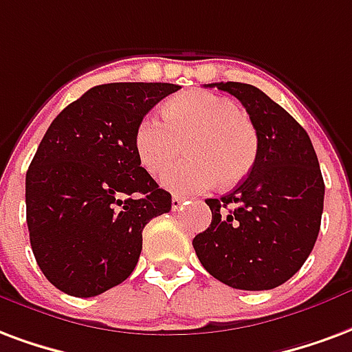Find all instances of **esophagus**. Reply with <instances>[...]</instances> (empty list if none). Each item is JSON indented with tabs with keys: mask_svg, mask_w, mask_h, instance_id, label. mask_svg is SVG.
Listing matches in <instances>:
<instances>
[{
	"mask_svg": "<svg viewBox=\"0 0 352 352\" xmlns=\"http://www.w3.org/2000/svg\"><path fill=\"white\" fill-rule=\"evenodd\" d=\"M183 201H184V197L173 196V197H171V209H173V210L181 209V205H183Z\"/></svg>",
	"mask_w": 352,
	"mask_h": 352,
	"instance_id": "obj_1",
	"label": "esophagus"
}]
</instances>
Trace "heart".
Returning a JSON list of instances; mask_svg holds the SVG:
<instances>
[{"instance_id":"obj_1","label":"heart","mask_w":352,"mask_h":352,"mask_svg":"<svg viewBox=\"0 0 352 352\" xmlns=\"http://www.w3.org/2000/svg\"><path fill=\"white\" fill-rule=\"evenodd\" d=\"M164 121L145 116L134 132V149L151 175H160L184 151L188 158L164 175L166 188L194 194L248 175L257 158V130L236 102L209 91H190L164 104Z\"/></svg>"}]
</instances>
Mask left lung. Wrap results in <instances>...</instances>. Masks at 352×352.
<instances>
[{
	"instance_id": "1",
	"label": "left lung",
	"mask_w": 352,
	"mask_h": 352,
	"mask_svg": "<svg viewBox=\"0 0 352 352\" xmlns=\"http://www.w3.org/2000/svg\"><path fill=\"white\" fill-rule=\"evenodd\" d=\"M241 100L257 130L248 177L207 199L212 222L192 241L205 270L229 287L267 291L296 274L314 250L324 201L319 160L308 132L250 83H210Z\"/></svg>"
}]
</instances>
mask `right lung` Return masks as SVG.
Returning <instances> with one entry per match:
<instances>
[{"mask_svg": "<svg viewBox=\"0 0 352 352\" xmlns=\"http://www.w3.org/2000/svg\"><path fill=\"white\" fill-rule=\"evenodd\" d=\"M175 83L91 87L52 121L25 173L33 256L46 280L89 298L124 282L142 254L143 228L171 210L134 149L140 119Z\"/></svg>", "mask_w": 352, "mask_h": 352, "instance_id": "add662e5", "label": "right lung"}]
</instances>
